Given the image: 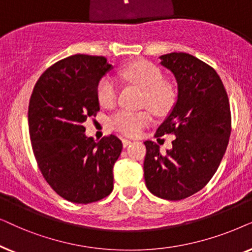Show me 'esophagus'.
<instances>
[{
    "instance_id": "34e87169",
    "label": "esophagus",
    "mask_w": 252,
    "mask_h": 252,
    "mask_svg": "<svg viewBox=\"0 0 252 252\" xmlns=\"http://www.w3.org/2000/svg\"><path fill=\"white\" fill-rule=\"evenodd\" d=\"M122 144H123V147H126V146H129L130 144H131V140H129V139H126V138H123L122 139Z\"/></svg>"
}]
</instances>
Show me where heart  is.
Returning <instances> with one entry per match:
<instances>
[{
    "mask_svg": "<svg viewBox=\"0 0 252 252\" xmlns=\"http://www.w3.org/2000/svg\"><path fill=\"white\" fill-rule=\"evenodd\" d=\"M122 75L130 83L143 89L142 105L157 114L166 115L176 101V92L172 84L165 82L160 69L149 61L139 60L122 70ZM96 96L102 107L110 108L116 103L117 86L109 77L100 79L96 86ZM150 110H119L109 120V126L115 131L126 136H137L152 122Z\"/></svg>",
    "mask_w": 252,
    "mask_h": 252,
    "instance_id": "obj_1",
    "label": "heart"
}]
</instances>
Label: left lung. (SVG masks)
<instances>
[{
	"label": "left lung",
	"instance_id": "left-lung-1",
	"mask_svg": "<svg viewBox=\"0 0 252 252\" xmlns=\"http://www.w3.org/2000/svg\"><path fill=\"white\" fill-rule=\"evenodd\" d=\"M177 82V100L156 136L173 133V149L161 153L152 140L144 142V177L157 197L181 200L202 190L216 174L231 131L229 100L212 66L187 53L160 56Z\"/></svg>",
	"mask_w": 252,
	"mask_h": 252
}]
</instances>
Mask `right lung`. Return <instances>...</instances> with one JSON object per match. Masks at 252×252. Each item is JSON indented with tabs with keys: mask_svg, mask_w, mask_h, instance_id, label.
<instances>
[{
	"mask_svg": "<svg viewBox=\"0 0 252 252\" xmlns=\"http://www.w3.org/2000/svg\"><path fill=\"white\" fill-rule=\"evenodd\" d=\"M110 69L103 56H69L40 76L30 98L29 132L36 163L50 188L71 203L98 202L113 190L122 142L114 135L95 142L83 126L100 110L96 86Z\"/></svg>",
	"mask_w": 252,
	"mask_h": 252,
	"instance_id": "obj_1",
	"label": "right lung"
}]
</instances>
